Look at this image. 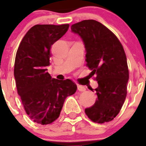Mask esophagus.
I'll use <instances>...</instances> for the list:
<instances>
[{
	"mask_svg": "<svg viewBox=\"0 0 146 146\" xmlns=\"http://www.w3.org/2000/svg\"><path fill=\"white\" fill-rule=\"evenodd\" d=\"M77 90L79 91H86V88L84 86H80V85H77Z\"/></svg>",
	"mask_w": 146,
	"mask_h": 146,
	"instance_id": "1",
	"label": "esophagus"
}]
</instances>
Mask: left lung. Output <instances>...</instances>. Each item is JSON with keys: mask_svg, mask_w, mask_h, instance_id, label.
I'll return each instance as SVG.
<instances>
[{"mask_svg": "<svg viewBox=\"0 0 146 146\" xmlns=\"http://www.w3.org/2000/svg\"><path fill=\"white\" fill-rule=\"evenodd\" d=\"M85 45L86 62L91 74H96L97 99L85 110L91 121L99 123L112 121L119 113L126 96L129 69L123 46L114 33L99 22L86 20L72 25Z\"/></svg>", "mask_w": 146, "mask_h": 146, "instance_id": "left-lung-1", "label": "left lung"}]
</instances>
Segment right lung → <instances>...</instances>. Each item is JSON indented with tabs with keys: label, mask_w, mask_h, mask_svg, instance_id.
<instances>
[{
	"label": "right lung",
	"mask_w": 146,
	"mask_h": 146,
	"mask_svg": "<svg viewBox=\"0 0 146 146\" xmlns=\"http://www.w3.org/2000/svg\"><path fill=\"white\" fill-rule=\"evenodd\" d=\"M69 26L34 25L23 37L17 52L14 74L17 93L29 118L39 124L57 119L66 98L77 91L72 80L52 78L47 69L52 45L66 33Z\"/></svg>",
	"instance_id": "obj_1"
}]
</instances>
